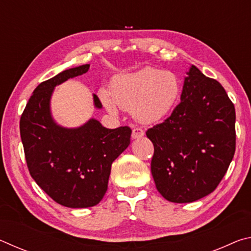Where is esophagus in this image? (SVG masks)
<instances>
[{"mask_svg": "<svg viewBox=\"0 0 251 251\" xmlns=\"http://www.w3.org/2000/svg\"><path fill=\"white\" fill-rule=\"evenodd\" d=\"M144 130L142 128H134L133 131H131V138L133 139H137V138H141L144 136Z\"/></svg>", "mask_w": 251, "mask_h": 251, "instance_id": "esophagus-1", "label": "esophagus"}]
</instances>
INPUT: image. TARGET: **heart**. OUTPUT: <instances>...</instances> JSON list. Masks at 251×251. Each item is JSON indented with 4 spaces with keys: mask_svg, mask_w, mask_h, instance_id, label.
<instances>
[{
    "mask_svg": "<svg viewBox=\"0 0 251 251\" xmlns=\"http://www.w3.org/2000/svg\"><path fill=\"white\" fill-rule=\"evenodd\" d=\"M180 83L177 76L168 71L144 67L134 73L114 78L107 91L100 92L101 103L109 113L116 114L117 106L144 124H154L171 114L179 100Z\"/></svg>",
    "mask_w": 251,
    "mask_h": 251,
    "instance_id": "1",
    "label": "heart"
}]
</instances>
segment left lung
<instances>
[{
    "mask_svg": "<svg viewBox=\"0 0 251 251\" xmlns=\"http://www.w3.org/2000/svg\"><path fill=\"white\" fill-rule=\"evenodd\" d=\"M236 112L225 88L192 65L180 103L146 131L154 145L151 175L168 201L193 202L214 192L236 150Z\"/></svg>",
    "mask_w": 251,
    "mask_h": 251,
    "instance_id": "1",
    "label": "left lung"
}]
</instances>
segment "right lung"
Wrapping results in <instances>:
<instances>
[{"mask_svg":"<svg viewBox=\"0 0 251 251\" xmlns=\"http://www.w3.org/2000/svg\"><path fill=\"white\" fill-rule=\"evenodd\" d=\"M90 64L73 67L41 83L28 100L20 121L21 139L29 174L49 196L69 208L93 207L107 190L113 161L130 144L131 129H108L91 118L69 128L57 124L50 112L54 88L83 75ZM95 108L101 103L93 95Z\"/></svg>","mask_w":251,"mask_h":251,"instance_id":"add662e5","label":"right lung"}]
</instances>
